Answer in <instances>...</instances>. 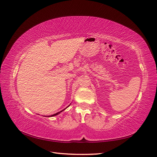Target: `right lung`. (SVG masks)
<instances>
[{"label":"right lung","instance_id":"add662e5","mask_svg":"<svg viewBox=\"0 0 157 157\" xmlns=\"http://www.w3.org/2000/svg\"><path fill=\"white\" fill-rule=\"evenodd\" d=\"M65 109H63V111H60V112H58V113H55V114H54V115H51V117H52V116H55V115H58V114H59V113H61V112H62V111H64V110ZM49 117H51V116H49Z\"/></svg>","mask_w":157,"mask_h":157}]
</instances>
